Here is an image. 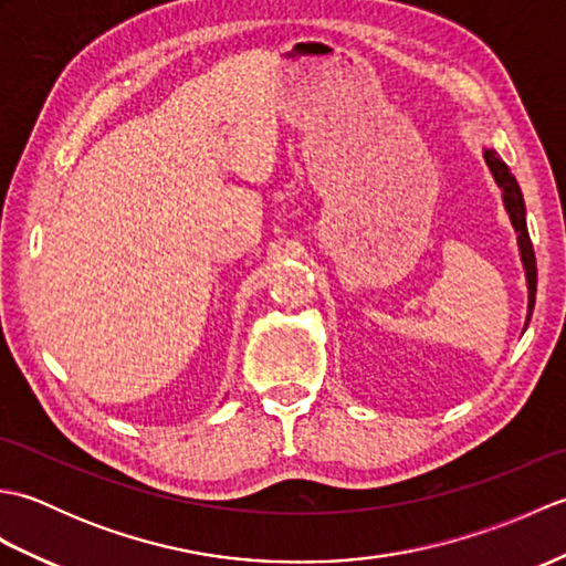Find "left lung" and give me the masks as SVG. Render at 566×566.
<instances>
[{
	"label": "left lung",
	"instance_id": "8db88e82",
	"mask_svg": "<svg viewBox=\"0 0 566 566\" xmlns=\"http://www.w3.org/2000/svg\"><path fill=\"white\" fill-rule=\"evenodd\" d=\"M484 160L489 165L491 175H494L496 185L503 191V203H506V211L511 216V223L518 233V248H521V260L525 268V280H527V321L533 316L535 308V292H537V264H535V250L531 243V235H527V223H525V201H523V191L515 182V177L511 175L509 165L503 163L496 150H484Z\"/></svg>",
	"mask_w": 566,
	"mask_h": 566
}]
</instances>
